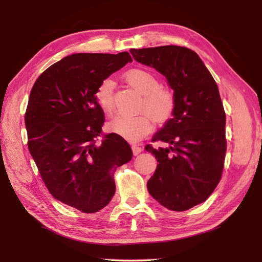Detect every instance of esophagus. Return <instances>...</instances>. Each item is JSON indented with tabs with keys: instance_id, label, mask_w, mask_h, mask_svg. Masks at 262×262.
<instances>
[{
	"instance_id": "obj_1",
	"label": "esophagus",
	"mask_w": 262,
	"mask_h": 262,
	"mask_svg": "<svg viewBox=\"0 0 262 262\" xmlns=\"http://www.w3.org/2000/svg\"><path fill=\"white\" fill-rule=\"evenodd\" d=\"M142 150H143V148H142L141 146L139 145H132V152L134 155H139Z\"/></svg>"
}]
</instances>
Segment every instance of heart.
I'll use <instances>...</instances> for the list:
<instances>
[{"mask_svg": "<svg viewBox=\"0 0 262 262\" xmlns=\"http://www.w3.org/2000/svg\"><path fill=\"white\" fill-rule=\"evenodd\" d=\"M125 81L143 95L140 109L146 110L157 122H164L171 116L175 108L172 93L160 86L158 78L143 69H133L125 74ZM115 82L112 78L101 81L96 90V100L106 113L114 109ZM108 129L120 138L138 142L152 130V120L146 113L137 116H116L108 122Z\"/></svg>", "mask_w": 262, "mask_h": 262, "instance_id": "obj_1", "label": "heart"}]
</instances>
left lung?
Listing matches in <instances>:
<instances>
[{
  "instance_id": "1",
  "label": "left lung",
  "mask_w": 262,
  "mask_h": 262,
  "mask_svg": "<svg viewBox=\"0 0 262 262\" xmlns=\"http://www.w3.org/2000/svg\"><path fill=\"white\" fill-rule=\"evenodd\" d=\"M130 52L166 77L175 98L171 119L152 139L167 146H145L158 162L147 190L168 210H189L211 195L224 167L226 116L217 85L199 55L185 47Z\"/></svg>"
}]
</instances>
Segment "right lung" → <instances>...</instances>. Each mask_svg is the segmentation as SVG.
Masks as SVG:
<instances>
[{"label": "right lung", "instance_id": "obj_1", "mask_svg": "<svg viewBox=\"0 0 262 262\" xmlns=\"http://www.w3.org/2000/svg\"><path fill=\"white\" fill-rule=\"evenodd\" d=\"M131 61L126 51L71 54L40 74L30 92V155L55 199L84 213L110 202L114 173L132 158L128 142L115 133L96 142L105 116L95 95L101 81Z\"/></svg>", "mask_w": 262, "mask_h": 262}]
</instances>
